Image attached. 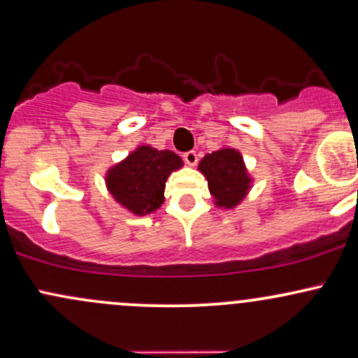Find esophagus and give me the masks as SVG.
I'll list each match as a JSON object with an SVG mask.
<instances>
[{
  "label": "esophagus",
  "mask_w": 358,
  "mask_h": 358,
  "mask_svg": "<svg viewBox=\"0 0 358 358\" xmlns=\"http://www.w3.org/2000/svg\"><path fill=\"white\" fill-rule=\"evenodd\" d=\"M183 159H185V163L188 164V166H194V164H197L199 156L195 151H187L185 155H183Z\"/></svg>",
  "instance_id": "34e87169"
}]
</instances>
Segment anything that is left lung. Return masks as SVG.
Masks as SVG:
<instances>
[{"mask_svg":"<svg viewBox=\"0 0 358 358\" xmlns=\"http://www.w3.org/2000/svg\"><path fill=\"white\" fill-rule=\"evenodd\" d=\"M199 170L207 178L214 203L221 209H234L251 188V176L241 152L233 148H221L206 155Z\"/></svg>","mask_w":358,"mask_h":358,"instance_id":"left-lung-1","label":"left lung"}]
</instances>
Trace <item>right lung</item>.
Wrapping results in <instances>:
<instances>
[{
	"instance_id": "1",
	"label": "right lung",
	"mask_w": 358,
	"mask_h": 358,
	"mask_svg": "<svg viewBox=\"0 0 358 358\" xmlns=\"http://www.w3.org/2000/svg\"><path fill=\"white\" fill-rule=\"evenodd\" d=\"M183 166L173 151L139 146L107 171L105 182L115 202L136 215H146L164 202V187L171 171Z\"/></svg>"
}]
</instances>
